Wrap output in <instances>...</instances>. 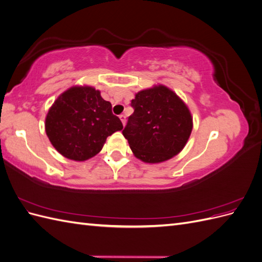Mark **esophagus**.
I'll use <instances>...</instances> for the list:
<instances>
[{"mask_svg":"<svg viewBox=\"0 0 262 262\" xmlns=\"http://www.w3.org/2000/svg\"><path fill=\"white\" fill-rule=\"evenodd\" d=\"M120 119H121V121H122V124L124 125L125 121H126V116L125 115H120Z\"/></svg>","mask_w":262,"mask_h":262,"instance_id":"obj_1","label":"esophagus"}]
</instances>
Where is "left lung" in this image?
Listing matches in <instances>:
<instances>
[{
	"label": "left lung",
	"instance_id": "left-lung-1",
	"mask_svg": "<svg viewBox=\"0 0 262 262\" xmlns=\"http://www.w3.org/2000/svg\"><path fill=\"white\" fill-rule=\"evenodd\" d=\"M131 105L134 113L122 134L138 160L158 164L184 149L193 122L188 106L175 92L157 84L138 92Z\"/></svg>",
	"mask_w": 262,
	"mask_h": 262
}]
</instances>
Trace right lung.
<instances>
[{"mask_svg":"<svg viewBox=\"0 0 262 262\" xmlns=\"http://www.w3.org/2000/svg\"><path fill=\"white\" fill-rule=\"evenodd\" d=\"M45 128L51 144L62 156L84 162L98 154L107 138L121 131L123 125L100 91L89 85H75L54 100Z\"/></svg>","mask_w":262,"mask_h":262,"instance_id":"add662e5","label":"right lung"}]
</instances>
